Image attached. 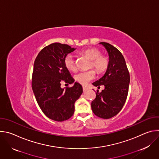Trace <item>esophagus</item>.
Segmentation results:
<instances>
[{
    "mask_svg": "<svg viewBox=\"0 0 159 159\" xmlns=\"http://www.w3.org/2000/svg\"><path fill=\"white\" fill-rule=\"evenodd\" d=\"M87 90V87H83V90L84 91H86V90Z\"/></svg>",
    "mask_w": 159,
    "mask_h": 159,
    "instance_id": "esophagus-1",
    "label": "esophagus"
}]
</instances>
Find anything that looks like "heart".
<instances>
[{
	"label": "heart",
	"mask_w": 159,
	"mask_h": 159,
	"mask_svg": "<svg viewBox=\"0 0 159 159\" xmlns=\"http://www.w3.org/2000/svg\"><path fill=\"white\" fill-rule=\"evenodd\" d=\"M80 53L90 60V68H94L96 71L99 73L104 72L108 66L109 60L105 56L101 55V52L94 48H86L81 50ZM64 65L66 69L72 72L77 70V66L75 63L74 57L72 55H67L64 60ZM95 78V72L93 70L87 72H82L75 76L76 81L82 85H86L89 81Z\"/></svg>",
	"instance_id": "heart-1"
}]
</instances>
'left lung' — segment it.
<instances>
[{
	"instance_id": "8db88e82",
	"label": "left lung",
	"mask_w": 159,
	"mask_h": 159,
	"mask_svg": "<svg viewBox=\"0 0 159 159\" xmlns=\"http://www.w3.org/2000/svg\"><path fill=\"white\" fill-rule=\"evenodd\" d=\"M109 56V65L104 75L92 84L104 89L96 94L91 103V108L97 116L109 119L116 116L121 110L127 98L130 81L129 74L121 53L112 45L101 42Z\"/></svg>"
}]
</instances>
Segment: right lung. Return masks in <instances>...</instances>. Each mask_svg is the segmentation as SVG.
<instances>
[{
    "instance_id": "1",
    "label": "right lung",
    "mask_w": 159,
    "mask_h": 159,
    "mask_svg": "<svg viewBox=\"0 0 159 159\" xmlns=\"http://www.w3.org/2000/svg\"><path fill=\"white\" fill-rule=\"evenodd\" d=\"M76 48L54 43L44 47L34 63L32 89L36 101L48 118L63 121L72 116L75 102L83 93L75 82L70 88H61V82L72 84L75 80L64 65L65 57Z\"/></svg>"
}]
</instances>
